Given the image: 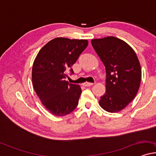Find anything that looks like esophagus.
I'll use <instances>...</instances> for the list:
<instances>
[{
  "label": "esophagus",
  "mask_w": 156,
  "mask_h": 156,
  "mask_svg": "<svg viewBox=\"0 0 156 156\" xmlns=\"http://www.w3.org/2000/svg\"><path fill=\"white\" fill-rule=\"evenodd\" d=\"M83 85L85 86V87H89V86L93 85V83H91V82H84Z\"/></svg>",
  "instance_id": "obj_1"
}]
</instances>
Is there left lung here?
I'll use <instances>...</instances> for the list:
<instances>
[{
  "instance_id": "obj_1",
  "label": "left lung",
  "mask_w": 156,
  "mask_h": 156,
  "mask_svg": "<svg viewBox=\"0 0 156 156\" xmlns=\"http://www.w3.org/2000/svg\"><path fill=\"white\" fill-rule=\"evenodd\" d=\"M91 43L106 72L105 93L99 104L108 112H119L133 101L139 90L140 61L131 46L117 37L93 39Z\"/></svg>"
}]
</instances>
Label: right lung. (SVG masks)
Masks as SVG:
<instances>
[{
	"mask_svg": "<svg viewBox=\"0 0 156 156\" xmlns=\"http://www.w3.org/2000/svg\"><path fill=\"white\" fill-rule=\"evenodd\" d=\"M87 40L56 37L40 49L32 70L36 94L48 111L57 116L69 114L77 106L82 90L66 81L70 69L87 48Z\"/></svg>",
	"mask_w": 156,
	"mask_h": 156,
	"instance_id": "obj_1",
	"label": "right lung"
}]
</instances>
